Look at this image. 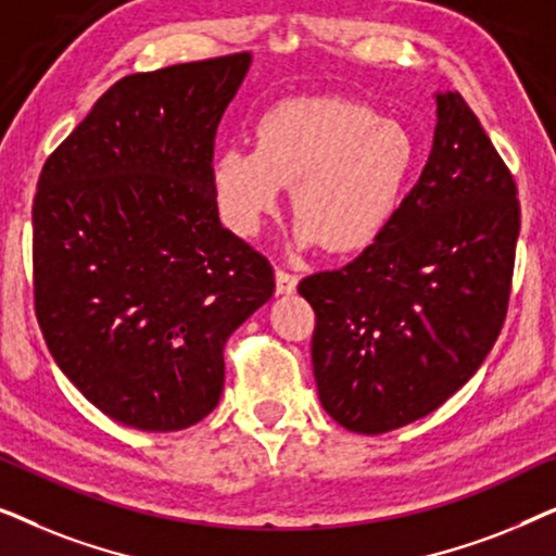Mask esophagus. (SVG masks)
Listing matches in <instances>:
<instances>
[{
	"mask_svg": "<svg viewBox=\"0 0 556 556\" xmlns=\"http://www.w3.org/2000/svg\"><path fill=\"white\" fill-rule=\"evenodd\" d=\"M295 286H299V278L293 276V273L288 270H276V291L280 295H288V293H295Z\"/></svg>",
	"mask_w": 556,
	"mask_h": 556,
	"instance_id": "34e87169",
	"label": "esophagus"
}]
</instances>
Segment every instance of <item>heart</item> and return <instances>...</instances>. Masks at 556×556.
<instances>
[{
	"label": "heart",
	"instance_id": "b5f03b06",
	"mask_svg": "<svg viewBox=\"0 0 556 556\" xmlns=\"http://www.w3.org/2000/svg\"><path fill=\"white\" fill-rule=\"evenodd\" d=\"M415 166L417 143L400 121L346 98H293L263 113L255 149L217 151L212 192L225 225L250 238L293 185L295 245L349 253L392 223Z\"/></svg>",
	"mask_w": 556,
	"mask_h": 556
}]
</instances>
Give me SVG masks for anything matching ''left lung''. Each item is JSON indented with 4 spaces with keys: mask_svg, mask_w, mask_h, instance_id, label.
<instances>
[{
    "mask_svg": "<svg viewBox=\"0 0 556 556\" xmlns=\"http://www.w3.org/2000/svg\"><path fill=\"white\" fill-rule=\"evenodd\" d=\"M428 164L392 223L339 270L303 278L318 400L346 430H397L460 390L496 344L521 210L460 93H438Z\"/></svg>",
    "mask_w": 556,
    "mask_h": 556,
    "instance_id": "8db88e82",
    "label": "left lung"
}]
</instances>
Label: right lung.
I'll return each mask as SVG.
<instances>
[{"label": "right lung", "mask_w": 556, "mask_h": 556, "mask_svg": "<svg viewBox=\"0 0 556 556\" xmlns=\"http://www.w3.org/2000/svg\"><path fill=\"white\" fill-rule=\"evenodd\" d=\"M250 52L121 78L52 151L33 207L35 314L111 420L185 430L217 407L225 344L276 291L219 223L212 151Z\"/></svg>", "instance_id": "add662e5"}]
</instances>
